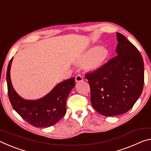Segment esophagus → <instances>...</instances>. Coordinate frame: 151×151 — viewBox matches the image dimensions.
<instances>
[{"label": "esophagus", "instance_id": "1", "mask_svg": "<svg viewBox=\"0 0 151 151\" xmlns=\"http://www.w3.org/2000/svg\"><path fill=\"white\" fill-rule=\"evenodd\" d=\"M75 81H76V82H77V83H79V82L83 81V76H82L81 75H77V76H76V78H75Z\"/></svg>", "mask_w": 151, "mask_h": 151}]
</instances>
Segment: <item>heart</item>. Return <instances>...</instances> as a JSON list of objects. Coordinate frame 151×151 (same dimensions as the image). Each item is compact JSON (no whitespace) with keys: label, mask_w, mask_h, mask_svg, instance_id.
I'll use <instances>...</instances> for the list:
<instances>
[{"label":"heart","mask_w":151,"mask_h":151,"mask_svg":"<svg viewBox=\"0 0 151 151\" xmlns=\"http://www.w3.org/2000/svg\"><path fill=\"white\" fill-rule=\"evenodd\" d=\"M109 57L107 49L103 47H94L82 52L76 60L77 65L87 63L86 68L90 70H96L101 68L106 63Z\"/></svg>","instance_id":"1"}]
</instances>
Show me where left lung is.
<instances>
[{
	"mask_svg": "<svg viewBox=\"0 0 151 151\" xmlns=\"http://www.w3.org/2000/svg\"><path fill=\"white\" fill-rule=\"evenodd\" d=\"M116 55L101 68L86 75L93 108L105 116L129 111L142 93L144 62L137 48L116 33Z\"/></svg>",
	"mask_w": 151,
	"mask_h": 151,
	"instance_id": "left-lung-1",
	"label": "left lung"
}]
</instances>
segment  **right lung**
Masks as SVG:
<instances>
[{
	"label": "right lung",
	"instance_id": "1",
	"mask_svg": "<svg viewBox=\"0 0 151 151\" xmlns=\"http://www.w3.org/2000/svg\"><path fill=\"white\" fill-rule=\"evenodd\" d=\"M12 59L7 68L6 82L10 101L14 111L22 119L35 127H50L55 124L66 113V99L75 86V78L57 84L42 98L28 100L20 96L14 90L11 78Z\"/></svg>",
	"mask_w": 151,
	"mask_h": 151
}]
</instances>
